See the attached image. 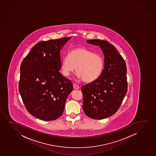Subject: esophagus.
<instances>
[{
	"label": "esophagus",
	"instance_id": "obj_1",
	"mask_svg": "<svg viewBox=\"0 0 156 156\" xmlns=\"http://www.w3.org/2000/svg\"><path fill=\"white\" fill-rule=\"evenodd\" d=\"M73 88H74L75 89H76V90H78V89H79V86L77 85L76 83H73Z\"/></svg>",
	"mask_w": 156,
	"mask_h": 156
}]
</instances>
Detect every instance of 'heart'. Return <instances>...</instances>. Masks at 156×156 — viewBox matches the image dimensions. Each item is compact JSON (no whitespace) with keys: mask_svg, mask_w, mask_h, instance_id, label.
I'll return each instance as SVG.
<instances>
[{"mask_svg":"<svg viewBox=\"0 0 156 156\" xmlns=\"http://www.w3.org/2000/svg\"><path fill=\"white\" fill-rule=\"evenodd\" d=\"M105 61L100 54L79 47L72 49L69 55L63 58L61 70L63 75L68 76L76 69L77 77L83 82L89 83L100 76Z\"/></svg>","mask_w":156,"mask_h":156,"instance_id":"heart-1","label":"heart"}]
</instances>
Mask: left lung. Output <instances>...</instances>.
<instances>
[{
    "label": "left lung",
    "mask_w": 156,
    "mask_h": 156,
    "mask_svg": "<svg viewBox=\"0 0 156 156\" xmlns=\"http://www.w3.org/2000/svg\"><path fill=\"white\" fill-rule=\"evenodd\" d=\"M99 46L105 56V67L96 80L81 87L83 111L94 119L109 117L118 111L127 92L126 62L113 45L105 41L87 40Z\"/></svg>",
    "instance_id": "1"
}]
</instances>
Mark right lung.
I'll return each instance as SVG.
<instances>
[{
    "label": "right lung",
    "instance_id": "add662e5",
    "mask_svg": "<svg viewBox=\"0 0 156 156\" xmlns=\"http://www.w3.org/2000/svg\"><path fill=\"white\" fill-rule=\"evenodd\" d=\"M71 37L42 41L32 47L20 66L19 90L29 113L44 121L62 115L69 94L70 80L59 70L60 51Z\"/></svg>",
    "mask_w": 156,
    "mask_h": 156
}]
</instances>
